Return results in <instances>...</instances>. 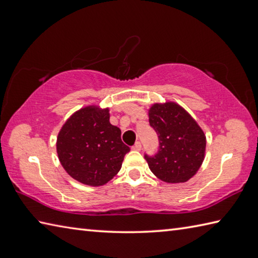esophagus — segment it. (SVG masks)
Segmentation results:
<instances>
[{"label":"esophagus","instance_id":"obj_1","mask_svg":"<svg viewBox=\"0 0 258 258\" xmlns=\"http://www.w3.org/2000/svg\"><path fill=\"white\" fill-rule=\"evenodd\" d=\"M142 149V146H141V142H135V145L132 146V150H137V151H140Z\"/></svg>","mask_w":258,"mask_h":258}]
</instances>
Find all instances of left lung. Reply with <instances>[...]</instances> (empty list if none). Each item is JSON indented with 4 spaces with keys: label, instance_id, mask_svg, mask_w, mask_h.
<instances>
[{
    "label": "left lung",
    "instance_id": "8db88e82",
    "mask_svg": "<svg viewBox=\"0 0 258 258\" xmlns=\"http://www.w3.org/2000/svg\"><path fill=\"white\" fill-rule=\"evenodd\" d=\"M149 123L159 141L154 156L145 155L150 171L164 182H186L204 161L206 137L203 130L174 102L154 104L149 110Z\"/></svg>",
    "mask_w": 258,
    "mask_h": 258
}]
</instances>
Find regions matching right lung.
Wrapping results in <instances>:
<instances>
[{"label":"right lung","instance_id":"1","mask_svg":"<svg viewBox=\"0 0 258 258\" xmlns=\"http://www.w3.org/2000/svg\"><path fill=\"white\" fill-rule=\"evenodd\" d=\"M120 130L109 121L108 109L86 107L60 130L56 152L69 175L86 185H103L119 172L130 148Z\"/></svg>","mask_w":258,"mask_h":258}]
</instances>
